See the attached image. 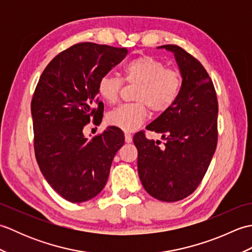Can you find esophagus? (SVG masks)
Segmentation results:
<instances>
[{"instance_id":"esophagus-1","label":"esophagus","mask_w":252,"mask_h":252,"mask_svg":"<svg viewBox=\"0 0 252 252\" xmlns=\"http://www.w3.org/2000/svg\"><path fill=\"white\" fill-rule=\"evenodd\" d=\"M125 140H126V143H131L132 142V135L130 134V133H126Z\"/></svg>"}]
</instances>
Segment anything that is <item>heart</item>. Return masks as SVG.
Masks as SVG:
<instances>
[{
    "label": "heart",
    "instance_id": "1",
    "mask_svg": "<svg viewBox=\"0 0 252 252\" xmlns=\"http://www.w3.org/2000/svg\"><path fill=\"white\" fill-rule=\"evenodd\" d=\"M122 80L135 84V103L118 106L109 111L108 125L126 132L137 130L148 117V107L156 114L169 110L179 99L182 85L181 73L165 68V63L149 55L136 57L122 69ZM122 80L106 74L97 82L99 97L108 104L115 103L122 87Z\"/></svg>",
    "mask_w": 252,
    "mask_h": 252
}]
</instances>
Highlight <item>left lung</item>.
I'll return each instance as SVG.
<instances>
[{
  "instance_id": "1",
  "label": "left lung",
  "mask_w": 252,
  "mask_h": 252,
  "mask_svg": "<svg viewBox=\"0 0 252 252\" xmlns=\"http://www.w3.org/2000/svg\"><path fill=\"white\" fill-rule=\"evenodd\" d=\"M158 49L173 53L183 85L176 103L146 126L162 135L164 146L143 132L133 142L144 189L158 200L173 202L189 196L207 172L217 148L219 108L212 80L194 56L178 45Z\"/></svg>"
}]
</instances>
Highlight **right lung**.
Instances as JSON below:
<instances>
[{"label":"right lung","mask_w":252,"mask_h":252,"mask_svg":"<svg viewBox=\"0 0 252 252\" xmlns=\"http://www.w3.org/2000/svg\"><path fill=\"white\" fill-rule=\"evenodd\" d=\"M126 54L125 47L74 44L53 58L37 82L31 100L35 158L47 183L70 202L99 194L125 143L116 126L91 140L83 127L91 119L101 121L97 82Z\"/></svg>","instance_id":"obj_1"}]
</instances>
